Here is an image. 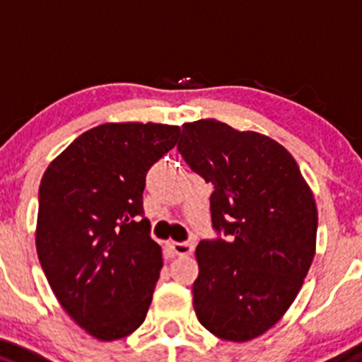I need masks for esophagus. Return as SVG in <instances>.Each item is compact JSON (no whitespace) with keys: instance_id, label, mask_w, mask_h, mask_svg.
Here are the masks:
<instances>
[{"instance_id":"34e87169","label":"esophagus","mask_w":362,"mask_h":362,"mask_svg":"<svg viewBox=\"0 0 362 362\" xmlns=\"http://www.w3.org/2000/svg\"><path fill=\"white\" fill-rule=\"evenodd\" d=\"M168 247L171 249V251L175 252V255L178 256H185V255H191L192 251H194V244L192 242H168Z\"/></svg>"}]
</instances>
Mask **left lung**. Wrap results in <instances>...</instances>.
<instances>
[{
    "mask_svg": "<svg viewBox=\"0 0 362 362\" xmlns=\"http://www.w3.org/2000/svg\"><path fill=\"white\" fill-rule=\"evenodd\" d=\"M178 152L214 185L216 238L196 247L192 304L206 331L249 341L285 315L310 270L315 198L296 159L274 139L214 118L182 125Z\"/></svg>",
    "mask_w": 362,
    "mask_h": 362,
    "instance_id": "obj_1",
    "label": "left lung"
}]
</instances>
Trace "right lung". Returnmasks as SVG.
I'll return each mask as SVG.
<instances>
[{
	"mask_svg": "<svg viewBox=\"0 0 362 362\" xmlns=\"http://www.w3.org/2000/svg\"><path fill=\"white\" fill-rule=\"evenodd\" d=\"M180 127L104 124L74 139L38 189L37 252L63 310L104 341L143 324L163 269L143 191Z\"/></svg>",
	"mask_w": 362,
	"mask_h": 362,
	"instance_id": "right-lung-1",
	"label": "right lung"
}]
</instances>
